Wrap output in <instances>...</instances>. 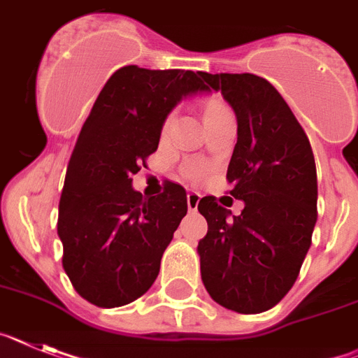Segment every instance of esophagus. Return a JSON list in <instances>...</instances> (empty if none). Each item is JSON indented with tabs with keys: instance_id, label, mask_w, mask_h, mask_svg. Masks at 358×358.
I'll return each mask as SVG.
<instances>
[{
	"instance_id": "esophagus-1",
	"label": "esophagus",
	"mask_w": 358,
	"mask_h": 358,
	"mask_svg": "<svg viewBox=\"0 0 358 358\" xmlns=\"http://www.w3.org/2000/svg\"><path fill=\"white\" fill-rule=\"evenodd\" d=\"M198 203H200V194L198 192H189L187 194V209L191 213H196Z\"/></svg>"
}]
</instances>
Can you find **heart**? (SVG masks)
I'll list each match as a JSON object with an SVG mask.
<instances>
[{
    "mask_svg": "<svg viewBox=\"0 0 358 358\" xmlns=\"http://www.w3.org/2000/svg\"><path fill=\"white\" fill-rule=\"evenodd\" d=\"M223 108H225V106H222V104H209V106H207V110H205V115L214 113V111H220V110H223ZM171 119H173V117H167L166 127L171 124Z\"/></svg>",
    "mask_w": 358,
    "mask_h": 358,
    "instance_id": "1",
    "label": "heart"
}]
</instances>
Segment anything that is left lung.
Returning <instances> with one entry per match:
<instances>
[{
  "label": "left lung",
  "mask_w": 358,
  "mask_h": 358,
  "mask_svg": "<svg viewBox=\"0 0 358 358\" xmlns=\"http://www.w3.org/2000/svg\"><path fill=\"white\" fill-rule=\"evenodd\" d=\"M238 119L227 180L245 201L231 216L214 196L198 210L209 231L198 243L209 295L238 313H261L288 294L312 245L317 171L308 136L279 92L254 73H201ZM222 201V200H220Z\"/></svg>",
  "instance_id": "8db88e82"
}]
</instances>
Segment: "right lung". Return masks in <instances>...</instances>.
<instances>
[{
    "label": "right lung",
    "mask_w": 358,
    "mask_h": 358,
    "mask_svg": "<svg viewBox=\"0 0 358 358\" xmlns=\"http://www.w3.org/2000/svg\"><path fill=\"white\" fill-rule=\"evenodd\" d=\"M203 71L122 66L108 79L83 124L59 201L63 266L80 297L101 308L133 303L151 288L187 194L167 182L144 198L131 185L183 97L209 92Z\"/></svg>",
    "instance_id": "add662e5"
}]
</instances>
